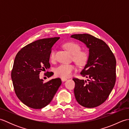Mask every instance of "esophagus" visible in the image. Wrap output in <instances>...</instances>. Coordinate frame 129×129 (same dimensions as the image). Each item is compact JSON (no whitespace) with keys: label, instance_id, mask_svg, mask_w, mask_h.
Returning <instances> with one entry per match:
<instances>
[{"label":"esophagus","instance_id":"obj_1","mask_svg":"<svg viewBox=\"0 0 129 129\" xmlns=\"http://www.w3.org/2000/svg\"><path fill=\"white\" fill-rule=\"evenodd\" d=\"M61 80L62 81H65L67 80V78H61Z\"/></svg>","mask_w":129,"mask_h":129}]
</instances>
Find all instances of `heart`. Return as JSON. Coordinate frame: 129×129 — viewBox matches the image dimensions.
Returning a JSON list of instances; mask_svg holds the SVG:
<instances>
[{
  "mask_svg": "<svg viewBox=\"0 0 129 129\" xmlns=\"http://www.w3.org/2000/svg\"><path fill=\"white\" fill-rule=\"evenodd\" d=\"M64 48L73 55V59L76 64L83 65L88 59L89 54L84 50H80L81 46L79 44L73 42H67L64 45ZM51 60L55 59V51L53 50L50 54ZM75 70V67L73 64H61L55 70V73L57 76L61 78H68L72 75Z\"/></svg>",
  "mask_w": 129,
  "mask_h": 129,
  "instance_id": "obj_1",
  "label": "heart"
}]
</instances>
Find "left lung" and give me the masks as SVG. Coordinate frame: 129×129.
I'll return each instance as SVG.
<instances>
[{
	"label": "left lung",
	"instance_id": "8db88e82",
	"mask_svg": "<svg viewBox=\"0 0 129 129\" xmlns=\"http://www.w3.org/2000/svg\"><path fill=\"white\" fill-rule=\"evenodd\" d=\"M71 37L84 43L89 49L87 64L81 71L87 81L73 78L74 94L78 103L87 108H95L109 97L116 81V59L103 40L88 34H79Z\"/></svg>",
	"mask_w": 129,
	"mask_h": 129
}]
</instances>
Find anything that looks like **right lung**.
Listing matches in <instances>:
<instances>
[{"label": "right lung", "instance_id": "obj_1", "mask_svg": "<svg viewBox=\"0 0 129 129\" xmlns=\"http://www.w3.org/2000/svg\"><path fill=\"white\" fill-rule=\"evenodd\" d=\"M59 37L42 39L25 46L16 54L11 77L15 94L29 108L40 109L51 102L61 84L60 78L44 83L39 74L50 68L51 48ZM48 78L52 74L46 73Z\"/></svg>", "mask_w": 129, "mask_h": 129}]
</instances>
